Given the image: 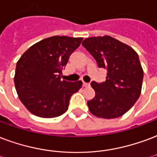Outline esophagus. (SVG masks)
Masks as SVG:
<instances>
[{"mask_svg":"<svg viewBox=\"0 0 157 157\" xmlns=\"http://www.w3.org/2000/svg\"><path fill=\"white\" fill-rule=\"evenodd\" d=\"M83 86L84 87H88V86H90V84L89 83H86V82H83Z\"/></svg>","mask_w":157,"mask_h":157,"instance_id":"34e87169","label":"esophagus"}]
</instances>
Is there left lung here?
I'll use <instances>...</instances> for the list:
<instances>
[{"instance_id":"8db88e82","label":"left lung","mask_w":157,"mask_h":157,"mask_svg":"<svg viewBox=\"0 0 157 157\" xmlns=\"http://www.w3.org/2000/svg\"><path fill=\"white\" fill-rule=\"evenodd\" d=\"M82 46L99 68L107 71L105 82L90 83L96 95L87 101L89 110L105 119L121 117L136 102L141 91L143 70L137 53L109 36L86 38Z\"/></svg>"}]
</instances>
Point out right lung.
Returning a JSON list of instances; mask_svg holds the SVG:
<instances>
[{"label":"right lung","instance_id":"1","mask_svg":"<svg viewBox=\"0 0 157 157\" xmlns=\"http://www.w3.org/2000/svg\"><path fill=\"white\" fill-rule=\"evenodd\" d=\"M83 38L49 37L31 46L17 61L14 77L17 92L31 113L43 118L64 114L81 81H61V71Z\"/></svg>","mask_w":157,"mask_h":157}]
</instances>
